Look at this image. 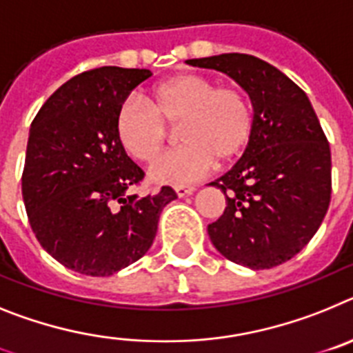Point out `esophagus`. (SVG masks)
Returning a JSON list of instances; mask_svg holds the SVG:
<instances>
[{
  "label": "esophagus",
  "instance_id": "obj_1",
  "mask_svg": "<svg viewBox=\"0 0 353 353\" xmlns=\"http://www.w3.org/2000/svg\"><path fill=\"white\" fill-rule=\"evenodd\" d=\"M174 190H176L177 197H186V195L194 194L195 186L194 185H179V186H176Z\"/></svg>",
  "mask_w": 353,
  "mask_h": 353
}]
</instances>
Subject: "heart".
Segmentation results:
<instances>
[{"label":"heart","instance_id":"obj_1","mask_svg":"<svg viewBox=\"0 0 353 353\" xmlns=\"http://www.w3.org/2000/svg\"><path fill=\"white\" fill-rule=\"evenodd\" d=\"M149 104L124 99L115 113V133L125 151L140 161H152L163 149L168 128L177 125L179 147L159 156L151 167L158 183L183 185L216 163L240 154L254 130L249 94L236 85L216 87L197 72H183L154 85Z\"/></svg>","mask_w":353,"mask_h":353}]
</instances>
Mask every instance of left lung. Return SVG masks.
Listing matches in <instances>:
<instances>
[{
  "label": "left lung",
  "instance_id": "obj_1",
  "mask_svg": "<svg viewBox=\"0 0 353 353\" xmlns=\"http://www.w3.org/2000/svg\"><path fill=\"white\" fill-rule=\"evenodd\" d=\"M231 76L252 101L254 130L243 156L210 183L228 206L208 225L223 257L274 268L304 249L329 210L330 147L311 101L286 74L252 54L186 60Z\"/></svg>",
  "mask_w": 353,
  "mask_h": 353
}]
</instances>
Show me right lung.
Masks as SVG:
<instances>
[{
  "mask_svg": "<svg viewBox=\"0 0 353 353\" xmlns=\"http://www.w3.org/2000/svg\"><path fill=\"white\" fill-rule=\"evenodd\" d=\"M149 69L99 67L74 76L33 119L23 170V201L42 249L65 268L106 277L151 249L159 213L177 199L125 195L143 170L115 133L119 104L151 78Z\"/></svg>",
  "mask_w": 353,
  "mask_h": 353,
  "instance_id": "add662e5",
  "label": "right lung"
}]
</instances>
